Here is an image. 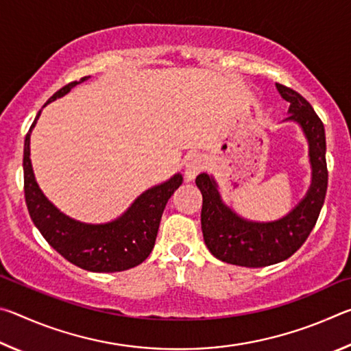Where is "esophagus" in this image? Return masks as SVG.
Wrapping results in <instances>:
<instances>
[{
  "mask_svg": "<svg viewBox=\"0 0 351 351\" xmlns=\"http://www.w3.org/2000/svg\"><path fill=\"white\" fill-rule=\"evenodd\" d=\"M206 165H207L206 159L201 156V154H198V153L192 154V156H190L186 162V178L187 180L193 181L195 178H197V175H199L201 171L206 169Z\"/></svg>",
  "mask_w": 351,
  "mask_h": 351,
  "instance_id": "obj_1",
  "label": "esophagus"
}]
</instances>
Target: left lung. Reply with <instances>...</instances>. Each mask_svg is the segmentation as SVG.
<instances>
[{
	"label": "left lung",
	"instance_id": "obj_1",
	"mask_svg": "<svg viewBox=\"0 0 351 351\" xmlns=\"http://www.w3.org/2000/svg\"><path fill=\"white\" fill-rule=\"evenodd\" d=\"M277 90L289 102L288 119L299 122L310 141L313 184L305 199L289 215L274 223H251L221 203L217 184L209 175H198L195 182L203 195L201 229L206 246L217 258L230 265L263 268L289 258L311 234L325 201L328 170L324 123L299 93L280 83Z\"/></svg>",
	"mask_w": 351,
	"mask_h": 351
}]
</instances>
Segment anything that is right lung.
Listing matches in <instances>:
<instances>
[{
	"label": "right lung",
	"mask_w": 351,
	"mask_h": 351,
	"mask_svg": "<svg viewBox=\"0 0 351 351\" xmlns=\"http://www.w3.org/2000/svg\"><path fill=\"white\" fill-rule=\"evenodd\" d=\"M90 77V75H88ZM79 82H71L60 88L46 104L62 97ZM46 104L43 106H46ZM41 110L29 128L25 141V198L29 215L37 226L45 240L71 263L82 269L93 272H117L141 265L156 241L159 223L175 190L181 186L182 176L178 173L170 181L147 190L134 201L127 213L108 224H83L63 215L41 193L34 178L29 142L31 132L37 122Z\"/></svg>",
	"instance_id": "right-lung-1"
}]
</instances>
